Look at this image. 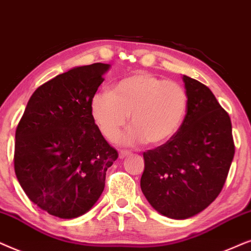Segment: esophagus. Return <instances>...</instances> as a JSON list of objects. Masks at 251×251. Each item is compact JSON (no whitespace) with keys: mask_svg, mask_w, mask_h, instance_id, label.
I'll return each mask as SVG.
<instances>
[{"mask_svg":"<svg viewBox=\"0 0 251 251\" xmlns=\"http://www.w3.org/2000/svg\"><path fill=\"white\" fill-rule=\"evenodd\" d=\"M129 151H127V150H122V151L119 152V158L120 159H123V158H125V157H127L128 155H129Z\"/></svg>","mask_w":251,"mask_h":251,"instance_id":"obj_1","label":"esophagus"}]
</instances>
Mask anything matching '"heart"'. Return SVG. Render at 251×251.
I'll use <instances>...</instances> for the list:
<instances>
[{"mask_svg": "<svg viewBox=\"0 0 251 251\" xmlns=\"http://www.w3.org/2000/svg\"><path fill=\"white\" fill-rule=\"evenodd\" d=\"M187 110L188 95L181 85L147 72L126 76L91 102L93 118L109 140L118 138L131 113L133 126L124 135L125 145L169 141L181 127Z\"/></svg>", "mask_w": 251, "mask_h": 251, "instance_id": "obj_1", "label": "heart"}]
</instances>
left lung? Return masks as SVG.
I'll list each match as a JSON object with an SVG mask.
<instances>
[{
    "mask_svg": "<svg viewBox=\"0 0 251 251\" xmlns=\"http://www.w3.org/2000/svg\"><path fill=\"white\" fill-rule=\"evenodd\" d=\"M188 110L168 142L143 153L141 190L150 205L171 219L198 215L215 201L228 175L234 142L230 118L212 92L182 75Z\"/></svg>",
    "mask_w": 251,
    "mask_h": 251,
    "instance_id": "8db88e82",
    "label": "left lung"
}]
</instances>
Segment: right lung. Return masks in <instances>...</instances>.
<instances>
[{
    "label": "right lung",
    "instance_id": "1",
    "mask_svg": "<svg viewBox=\"0 0 251 251\" xmlns=\"http://www.w3.org/2000/svg\"><path fill=\"white\" fill-rule=\"evenodd\" d=\"M110 64L75 66L43 83L16 129L15 172L31 201L49 215L73 219L104 189L118 152L101 134L91 102Z\"/></svg>",
    "mask_w": 251,
    "mask_h": 251
}]
</instances>
